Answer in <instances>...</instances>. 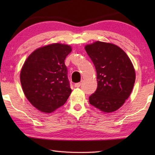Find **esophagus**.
<instances>
[{"label":"esophagus","instance_id":"1","mask_svg":"<svg viewBox=\"0 0 155 155\" xmlns=\"http://www.w3.org/2000/svg\"><path fill=\"white\" fill-rule=\"evenodd\" d=\"M81 83H75L74 84V87H80V86H81Z\"/></svg>","mask_w":155,"mask_h":155}]
</instances>
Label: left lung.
<instances>
[{
    "label": "left lung",
    "mask_w": 155,
    "mask_h": 155,
    "mask_svg": "<svg viewBox=\"0 0 155 155\" xmlns=\"http://www.w3.org/2000/svg\"><path fill=\"white\" fill-rule=\"evenodd\" d=\"M95 66L98 87L90 103L104 113L116 111L133 90L135 72L130 59L115 44L97 41L85 46Z\"/></svg>",
    "instance_id": "1"
}]
</instances>
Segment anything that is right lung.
<instances>
[{
    "label": "right lung",
    "instance_id": "1",
    "mask_svg": "<svg viewBox=\"0 0 155 155\" xmlns=\"http://www.w3.org/2000/svg\"><path fill=\"white\" fill-rule=\"evenodd\" d=\"M71 46L52 44L36 49L26 60L20 72L25 96L40 111L51 113L65 103L72 92L65 59Z\"/></svg>",
    "mask_w": 155,
    "mask_h": 155
}]
</instances>
